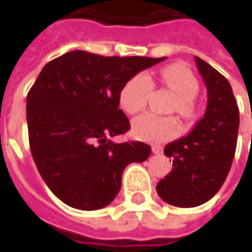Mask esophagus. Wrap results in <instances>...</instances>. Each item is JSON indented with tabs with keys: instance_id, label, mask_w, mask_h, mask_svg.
<instances>
[{
	"instance_id": "esophagus-1",
	"label": "esophagus",
	"mask_w": 252,
	"mask_h": 252,
	"mask_svg": "<svg viewBox=\"0 0 252 252\" xmlns=\"http://www.w3.org/2000/svg\"><path fill=\"white\" fill-rule=\"evenodd\" d=\"M162 147L160 146H153V153L154 154H157V155H159V154H162Z\"/></svg>"
}]
</instances>
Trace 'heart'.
<instances>
[{
    "label": "heart",
    "mask_w": 252,
    "mask_h": 252,
    "mask_svg": "<svg viewBox=\"0 0 252 252\" xmlns=\"http://www.w3.org/2000/svg\"><path fill=\"white\" fill-rule=\"evenodd\" d=\"M159 78L166 88L175 94L173 109L182 117L191 119L194 116V98L200 85L194 74L182 64H170L160 70ZM154 85L146 74H137L124 85L120 92V105L126 113L133 115L147 104ZM133 136L150 143L169 142L180 135L181 126L173 116H159L143 113L132 121Z\"/></svg>",
    "instance_id": "heart-1"
}]
</instances>
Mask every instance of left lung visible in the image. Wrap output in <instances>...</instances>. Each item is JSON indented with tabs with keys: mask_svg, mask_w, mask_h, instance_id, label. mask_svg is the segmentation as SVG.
<instances>
[{
	"mask_svg": "<svg viewBox=\"0 0 252 252\" xmlns=\"http://www.w3.org/2000/svg\"><path fill=\"white\" fill-rule=\"evenodd\" d=\"M208 89L204 117L185 137L170 143L164 155L173 158L171 173L157 191L167 204L193 208L209 201L221 188L232 166L239 129V108L224 75L195 57Z\"/></svg>",
	"mask_w": 252,
	"mask_h": 252,
	"instance_id": "left-lung-1",
	"label": "left lung"
}]
</instances>
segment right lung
Segmentation results:
<instances>
[{"label": "right lung", "instance_id": "right-lung-1", "mask_svg": "<svg viewBox=\"0 0 252 252\" xmlns=\"http://www.w3.org/2000/svg\"><path fill=\"white\" fill-rule=\"evenodd\" d=\"M164 59L77 50L43 67L27 95L30 148L41 178L64 204L81 211L109 205L126 166L148 159L146 143L109 137L131 128L119 109L121 89Z\"/></svg>", "mask_w": 252, "mask_h": 252}]
</instances>
